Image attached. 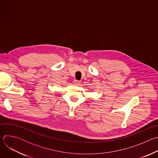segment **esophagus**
<instances>
[{
    "mask_svg": "<svg viewBox=\"0 0 158 158\" xmlns=\"http://www.w3.org/2000/svg\"><path fill=\"white\" fill-rule=\"evenodd\" d=\"M74 84L76 85H80L81 82L79 81H77V80H74Z\"/></svg>",
    "mask_w": 158,
    "mask_h": 158,
    "instance_id": "esophagus-1",
    "label": "esophagus"
}]
</instances>
